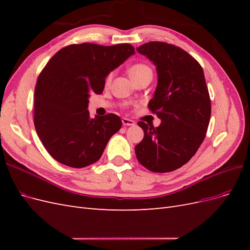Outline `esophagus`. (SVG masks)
Listing matches in <instances>:
<instances>
[{
    "mask_svg": "<svg viewBox=\"0 0 250 250\" xmlns=\"http://www.w3.org/2000/svg\"><path fill=\"white\" fill-rule=\"evenodd\" d=\"M122 123L124 126H133L134 125V121L130 120V119H127V118H123L122 119Z\"/></svg>",
    "mask_w": 250,
    "mask_h": 250,
    "instance_id": "esophagus-1",
    "label": "esophagus"
}]
</instances>
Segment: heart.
<instances>
[{"label":"heart","mask_w":250,"mask_h":250,"mask_svg":"<svg viewBox=\"0 0 250 250\" xmlns=\"http://www.w3.org/2000/svg\"><path fill=\"white\" fill-rule=\"evenodd\" d=\"M146 73H152V72H151V69L148 65L144 63H135L132 66H130L129 69V75L131 79L138 78ZM111 78H112V73L108 74V76L106 77V83H109L111 81Z\"/></svg>","instance_id":"heart-1"}]
</instances>
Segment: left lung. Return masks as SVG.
I'll use <instances>...</instances> for the list:
<instances>
[{
  "label": "left lung",
  "mask_w": 250,
  "mask_h": 250,
  "mask_svg": "<svg viewBox=\"0 0 250 250\" xmlns=\"http://www.w3.org/2000/svg\"><path fill=\"white\" fill-rule=\"evenodd\" d=\"M137 50L156 66L157 86L148 107L162 123H138L144 139L135 155L150 171L171 172L190 161L206 138L211 110L206 78L197 60L174 44L150 42Z\"/></svg>",
  "instance_id": "left-lung-1"
}]
</instances>
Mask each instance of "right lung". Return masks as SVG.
Instances as JSON below:
<instances>
[{"label":"right lung","mask_w":250,"mask_h":250,"mask_svg":"<svg viewBox=\"0 0 250 250\" xmlns=\"http://www.w3.org/2000/svg\"><path fill=\"white\" fill-rule=\"evenodd\" d=\"M134 53L129 43H74L59 50L43 67L34 92V126L58 163L84 168L100 160L122 121L115 113L90 119L88 98L100 95L107 75Z\"/></svg>","instance_id":"right-lung-1"}]
</instances>
